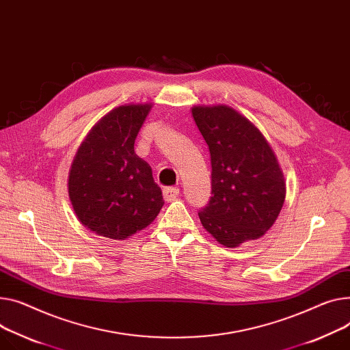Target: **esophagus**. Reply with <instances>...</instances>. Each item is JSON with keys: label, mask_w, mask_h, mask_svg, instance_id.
<instances>
[{"label": "esophagus", "mask_w": 350, "mask_h": 350, "mask_svg": "<svg viewBox=\"0 0 350 350\" xmlns=\"http://www.w3.org/2000/svg\"><path fill=\"white\" fill-rule=\"evenodd\" d=\"M180 194V190L177 187H166L163 189V198H165V201H173L177 196Z\"/></svg>", "instance_id": "esophagus-1"}]
</instances>
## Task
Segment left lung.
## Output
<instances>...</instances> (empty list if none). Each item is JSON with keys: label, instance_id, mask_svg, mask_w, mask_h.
I'll use <instances>...</instances> for the list:
<instances>
[{"label": "left lung", "instance_id": "obj_1", "mask_svg": "<svg viewBox=\"0 0 350 350\" xmlns=\"http://www.w3.org/2000/svg\"><path fill=\"white\" fill-rule=\"evenodd\" d=\"M193 116L213 167V197L198 213L202 226L226 247L263 237L286 198L284 177L271 148L234 108L194 107Z\"/></svg>", "mask_w": 350, "mask_h": 350}]
</instances>
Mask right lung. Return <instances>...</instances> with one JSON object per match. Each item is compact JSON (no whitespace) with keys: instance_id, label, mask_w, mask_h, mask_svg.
Listing matches in <instances>:
<instances>
[{"instance_id":"right-lung-1","label":"right lung","mask_w":350,"mask_h":350,"mask_svg":"<svg viewBox=\"0 0 350 350\" xmlns=\"http://www.w3.org/2000/svg\"><path fill=\"white\" fill-rule=\"evenodd\" d=\"M152 105L112 109L90 131L68 176V196L80 222L100 237L125 239L142 230L165 204L152 169L133 150Z\"/></svg>"}]
</instances>
